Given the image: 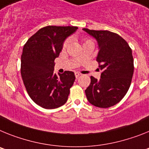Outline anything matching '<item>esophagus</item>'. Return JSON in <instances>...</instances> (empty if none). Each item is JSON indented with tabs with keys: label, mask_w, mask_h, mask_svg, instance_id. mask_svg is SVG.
I'll return each instance as SVG.
<instances>
[{
	"label": "esophagus",
	"mask_w": 149,
	"mask_h": 149,
	"mask_svg": "<svg viewBox=\"0 0 149 149\" xmlns=\"http://www.w3.org/2000/svg\"><path fill=\"white\" fill-rule=\"evenodd\" d=\"M80 75H81V73H78V72H75V76H76V78H78V77L80 76Z\"/></svg>",
	"instance_id": "34e87169"
}]
</instances>
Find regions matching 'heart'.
<instances>
[{"label": "heart", "mask_w": 149, "mask_h": 149, "mask_svg": "<svg viewBox=\"0 0 149 149\" xmlns=\"http://www.w3.org/2000/svg\"><path fill=\"white\" fill-rule=\"evenodd\" d=\"M69 42H70V40H67L65 42H64V47H67V45H68V44H69Z\"/></svg>", "instance_id": "obj_1"}]
</instances>
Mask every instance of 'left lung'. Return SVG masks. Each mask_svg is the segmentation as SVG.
I'll return each instance as SVG.
<instances>
[{
  "label": "left lung",
  "mask_w": 149,
  "mask_h": 149,
  "mask_svg": "<svg viewBox=\"0 0 149 149\" xmlns=\"http://www.w3.org/2000/svg\"><path fill=\"white\" fill-rule=\"evenodd\" d=\"M96 40L97 61L101 70L100 79L91 76L85 94L89 103L100 108L117 104L125 96L134 74V58L128 43L118 34L109 31L82 29Z\"/></svg>",
  "instance_id": "1"
}]
</instances>
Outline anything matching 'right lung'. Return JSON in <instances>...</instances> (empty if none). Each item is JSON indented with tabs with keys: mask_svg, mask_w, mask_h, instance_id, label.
<instances>
[{
	"mask_svg": "<svg viewBox=\"0 0 149 149\" xmlns=\"http://www.w3.org/2000/svg\"><path fill=\"white\" fill-rule=\"evenodd\" d=\"M74 26H46L34 33L24 46L21 75L28 95L37 105L52 109L67 102L75 81L72 71L54 73L55 59L66 39L77 31Z\"/></svg>",
	"mask_w": 149,
	"mask_h": 149,
	"instance_id": "1",
	"label": "right lung"
}]
</instances>
